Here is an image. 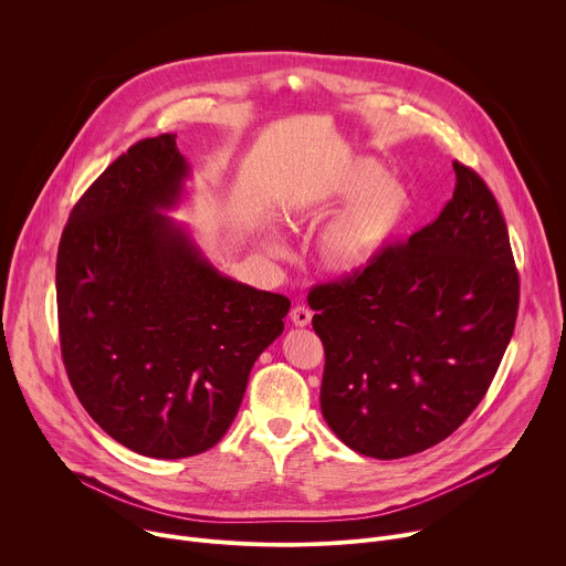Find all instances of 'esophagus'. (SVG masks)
I'll use <instances>...</instances> for the list:
<instances>
[{"instance_id":"esophagus-1","label":"esophagus","mask_w":566,"mask_h":566,"mask_svg":"<svg viewBox=\"0 0 566 566\" xmlns=\"http://www.w3.org/2000/svg\"><path fill=\"white\" fill-rule=\"evenodd\" d=\"M311 315H313V313H311L306 306L300 304V306H295V308L291 311V322H293L295 327H306L308 322H311Z\"/></svg>"}]
</instances>
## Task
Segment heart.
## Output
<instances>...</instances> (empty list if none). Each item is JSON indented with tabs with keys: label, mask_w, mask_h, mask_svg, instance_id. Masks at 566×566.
<instances>
[{
	"label": "heart",
	"mask_w": 566,
	"mask_h": 566,
	"mask_svg": "<svg viewBox=\"0 0 566 566\" xmlns=\"http://www.w3.org/2000/svg\"><path fill=\"white\" fill-rule=\"evenodd\" d=\"M343 206L315 237L319 266L336 277H360L374 271L406 232L415 195L406 181L387 177V168L371 156H358L340 166L319 186L291 199L284 214L291 223L315 219ZM264 249L284 258L277 234H264Z\"/></svg>",
	"instance_id": "1"
}]
</instances>
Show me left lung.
Returning <instances> with one entry per match:
<instances>
[{
    "label": "left lung",
    "instance_id": "obj_1",
    "mask_svg": "<svg viewBox=\"0 0 566 566\" xmlns=\"http://www.w3.org/2000/svg\"><path fill=\"white\" fill-rule=\"evenodd\" d=\"M452 168V199L430 226L367 275L308 293L325 345L322 417L365 457H410L450 437L489 391L515 329L506 221L476 172Z\"/></svg>",
    "mask_w": 566,
    "mask_h": 566
}]
</instances>
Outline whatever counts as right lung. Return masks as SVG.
<instances>
[{
    "mask_svg": "<svg viewBox=\"0 0 566 566\" xmlns=\"http://www.w3.org/2000/svg\"><path fill=\"white\" fill-rule=\"evenodd\" d=\"M190 175L172 134L138 140L80 197L55 264L73 391L112 439L151 459L219 443L291 308L223 275L166 214Z\"/></svg>",
    "mask_w": 566,
    "mask_h": 566,
    "instance_id": "right-lung-1",
    "label": "right lung"
}]
</instances>
